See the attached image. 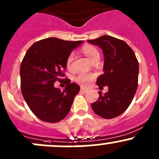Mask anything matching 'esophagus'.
I'll use <instances>...</instances> for the list:
<instances>
[{"instance_id":"obj_1","label":"esophagus","mask_w":159,"mask_h":159,"mask_svg":"<svg viewBox=\"0 0 159 159\" xmlns=\"http://www.w3.org/2000/svg\"><path fill=\"white\" fill-rule=\"evenodd\" d=\"M81 92L86 93L88 91V90L85 89H84V88H81Z\"/></svg>"}]
</instances>
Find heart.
<instances>
[{
  "label": "heart",
  "instance_id": "obj_1",
  "mask_svg": "<svg viewBox=\"0 0 159 159\" xmlns=\"http://www.w3.org/2000/svg\"><path fill=\"white\" fill-rule=\"evenodd\" d=\"M82 52L84 53V55L91 61V62L94 61L96 60H99V54L98 51L94 47L91 45H85L82 48ZM73 53H70L69 55L68 56L66 59V68L68 70L73 69V65H72V61H73ZM95 78V75L92 73H84V72H81L78 74L76 77L75 78V82L79 84L80 85L83 86V87H88L91 84L93 80Z\"/></svg>",
  "mask_w": 159,
  "mask_h": 159
}]
</instances>
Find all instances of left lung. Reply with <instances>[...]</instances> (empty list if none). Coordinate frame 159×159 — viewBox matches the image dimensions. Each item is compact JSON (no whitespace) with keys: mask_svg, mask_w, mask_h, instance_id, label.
Here are the masks:
<instances>
[{"mask_svg":"<svg viewBox=\"0 0 159 159\" xmlns=\"http://www.w3.org/2000/svg\"><path fill=\"white\" fill-rule=\"evenodd\" d=\"M88 41L103 51L105 72L96 83L100 89L108 87L105 94L99 91L98 100L91 104V108L102 118H114L127 109L134 98L138 88L139 61L133 50L122 40L103 35Z\"/></svg>","mask_w":159,"mask_h":159,"instance_id":"8db88e82","label":"left lung"}]
</instances>
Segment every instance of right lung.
Masks as SVG:
<instances>
[{
    "instance_id": "obj_1",
    "label": "right lung",
    "mask_w": 159,
    "mask_h": 159,
    "mask_svg": "<svg viewBox=\"0 0 159 159\" xmlns=\"http://www.w3.org/2000/svg\"><path fill=\"white\" fill-rule=\"evenodd\" d=\"M81 42L48 38L34 43L27 51L20 68V89L30 111L39 119L58 122L69 113L80 87L63 78L64 71L68 56ZM64 80V91L53 87L55 81Z\"/></svg>"
}]
</instances>
